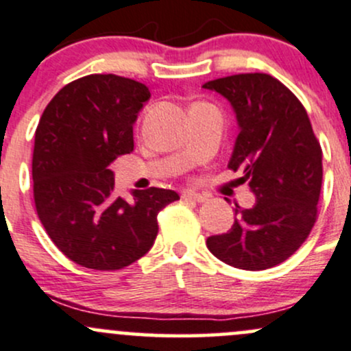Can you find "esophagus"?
Here are the masks:
<instances>
[{
	"label": "esophagus",
	"instance_id": "34e87169",
	"mask_svg": "<svg viewBox=\"0 0 351 351\" xmlns=\"http://www.w3.org/2000/svg\"><path fill=\"white\" fill-rule=\"evenodd\" d=\"M182 197L183 200H193V202H198V204H204V202H206V195L197 193V191L193 190H185Z\"/></svg>",
	"mask_w": 351,
	"mask_h": 351
}]
</instances>
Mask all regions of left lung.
<instances>
[{"label":"left lung","mask_w":351,"mask_h":351,"mask_svg":"<svg viewBox=\"0 0 351 351\" xmlns=\"http://www.w3.org/2000/svg\"><path fill=\"white\" fill-rule=\"evenodd\" d=\"M204 88L234 109L239 136L228 168L242 171L256 195L252 208L235 205L230 230L206 239V247L232 267H274L300 249L316 222L322 146L296 95L267 73L223 77Z\"/></svg>","instance_id":"8db88e82"}]
</instances>
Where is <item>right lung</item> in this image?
I'll return each instance as SVG.
<instances>
[{
    "mask_svg": "<svg viewBox=\"0 0 351 351\" xmlns=\"http://www.w3.org/2000/svg\"><path fill=\"white\" fill-rule=\"evenodd\" d=\"M145 84L92 73L57 92L33 149V197L51 242L75 264L116 271L141 259L158 235V213L180 195L165 188L116 197L110 163L134 149L132 126L149 101Z\"/></svg>",
    "mask_w": 351,
    "mask_h": 351,
    "instance_id": "add662e5",
    "label": "right lung"
}]
</instances>
